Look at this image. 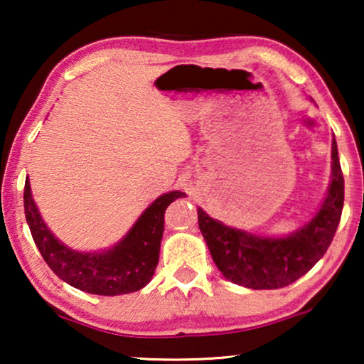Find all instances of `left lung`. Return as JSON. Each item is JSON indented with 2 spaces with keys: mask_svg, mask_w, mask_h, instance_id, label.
<instances>
[{
  "mask_svg": "<svg viewBox=\"0 0 364 364\" xmlns=\"http://www.w3.org/2000/svg\"><path fill=\"white\" fill-rule=\"evenodd\" d=\"M331 181L311 220L285 237H263L228 227L197 208L198 228L222 275L252 290L283 288L305 275L335 237L345 200L338 146L331 141Z\"/></svg>",
  "mask_w": 364,
  "mask_h": 364,
  "instance_id": "1",
  "label": "left lung"
}]
</instances>
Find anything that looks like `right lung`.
I'll use <instances>...</instances> for the list:
<instances>
[{"instance_id": "right-lung-1", "label": "right lung", "mask_w": 364, "mask_h": 364, "mask_svg": "<svg viewBox=\"0 0 364 364\" xmlns=\"http://www.w3.org/2000/svg\"><path fill=\"white\" fill-rule=\"evenodd\" d=\"M178 197L186 193L172 191L157 197L131 230L102 252H77L58 240L34 203L29 178L24 183V213L38 250L63 282L92 295L116 296L141 290L152 280L161 252L164 213Z\"/></svg>"}]
</instances>
